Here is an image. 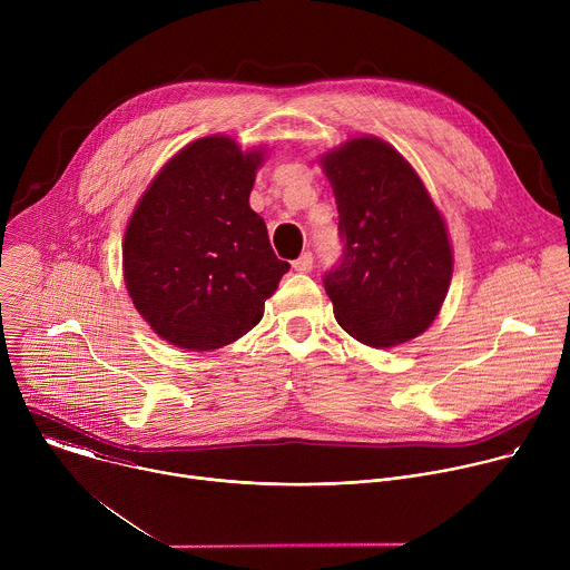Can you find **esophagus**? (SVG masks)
<instances>
[{
	"label": "esophagus",
	"instance_id": "1",
	"mask_svg": "<svg viewBox=\"0 0 570 570\" xmlns=\"http://www.w3.org/2000/svg\"><path fill=\"white\" fill-rule=\"evenodd\" d=\"M293 268L297 273H308L313 268V255L311 253H302L295 262H293Z\"/></svg>",
	"mask_w": 570,
	"mask_h": 570
}]
</instances>
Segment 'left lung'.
I'll use <instances>...</instances> for the list:
<instances>
[{
  "instance_id": "obj_1",
  "label": "left lung",
  "mask_w": 570,
  "mask_h": 570,
  "mask_svg": "<svg viewBox=\"0 0 570 570\" xmlns=\"http://www.w3.org/2000/svg\"><path fill=\"white\" fill-rule=\"evenodd\" d=\"M336 205L343 255L322 284L341 327L370 347L429 330L451 282L444 220L420 176L374 137L322 159Z\"/></svg>"
}]
</instances>
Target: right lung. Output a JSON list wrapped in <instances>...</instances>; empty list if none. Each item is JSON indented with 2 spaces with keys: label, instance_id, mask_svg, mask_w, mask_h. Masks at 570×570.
Here are the masks:
<instances>
[{
  "label": "right lung",
  "instance_id": "add662e5",
  "mask_svg": "<svg viewBox=\"0 0 570 570\" xmlns=\"http://www.w3.org/2000/svg\"><path fill=\"white\" fill-rule=\"evenodd\" d=\"M259 161L227 137H203L157 174L128 223L132 304L178 347L209 352L248 334L291 268L250 209Z\"/></svg>",
  "mask_w": 570,
  "mask_h": 570
}]
</instances>
